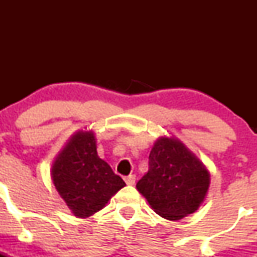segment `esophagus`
Instances as JSON below:
<instances>
[{"mask_svg":"<svg viewBox=\"0 0 257 257\" xmlns=\"http://www.w3.org/2000/svg\"><path fill=\"white\" fill-rule=\"evenodd\" d=\"M124 180H125L126 185H134V184H136V175H128Z\"/></svg>","mask_w":257,"mask_h":257,"instance_id":"34e87169","label":"esophagus"}]
</instances>
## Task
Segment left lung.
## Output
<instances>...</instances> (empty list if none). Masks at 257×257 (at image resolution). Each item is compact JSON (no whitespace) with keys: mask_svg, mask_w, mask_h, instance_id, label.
<instances>
[{"mask_svg":"<svg viewBox=\"0 0 257 257\" xmlns=\"http://www.w3.org/2000/svg\"><path fill=\"white\" fill-rule=\"evenodd\" d=\"M210 186L204 163L175 137H160L149 154V170L137 183L150 208L177 221L200 208Z\"/></svg>","mask_w":257,"mask_h":257,"instance_id":"obj_1","label":"left lung"}]
</instances>
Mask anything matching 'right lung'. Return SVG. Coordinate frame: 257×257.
I'll return each instance as SVG.
<instances>
[{"label":"right lung","instance_id":"obj_1","mask_svg":"<svg viewBox=\"0 0 257 257\" xmlns=\"http://www.w3.org/2000/svg\"><path fill=\"white\" fill-rule=\"evenodd\" d=\"M56 190L74 216L85 219L102 210L125 183L97 153L93 131H78L53 160Z\"/></svg>","mask_w":257,"mask_h":257}]
</instances>
